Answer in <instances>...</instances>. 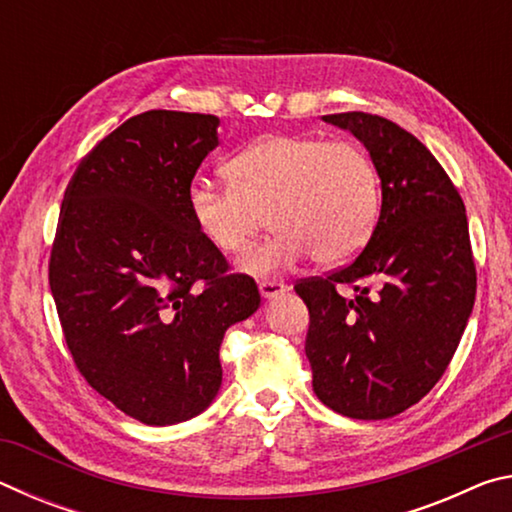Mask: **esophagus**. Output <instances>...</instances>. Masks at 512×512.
<instances>
[{
    "instance_id": "1",
    "label": "esophagus",
    "mask_w": 512,
    "mask_h": 512,
    "mask_svg": "<svg viewBox=\"0 0 512 512\" xmlns=\"http://www.w3.org/2000/svg\"><path fill=\"white\" fill-rule=\"evenodd\" d=\"M287 289H289L287 284L280 282V280H262V282H259V293H262L266 300L282 296V293H287Z\"/></svg>"
}]
</instances>
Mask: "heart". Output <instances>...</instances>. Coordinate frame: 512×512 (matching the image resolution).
<instances>
[{"label":"heart","instance_id":"obj_1","mask_svg":"<svg viewBox=\"0 0 512 512\" xmlns=\"http://www.w3.org/2000/svg\"><path fill=\"white\" fill-rule=\"evenodd\" d=\"M228 185L194 180L187 189L198 235L223 255H237L264 225L273 235L248 250L241 266L277 273L307 257L341 266L357 257L377 228L381 185L361 144L316 135H275L225 164Z\"/></svg>","mask_w":512,"mask_h":512}]
</instances>
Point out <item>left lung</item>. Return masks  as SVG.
I'll list each match as a JSON object with an SVG mask.
<instances>
[{"label":"left lung","instance_id":"left-lung-1","mask_svg":"<svg viewBox=\"0 0 512 512\" xmlns=\"http://www.w3.org/2000/svg\"><path fill=\"white\" fill-rule=\"evenodd\" d=\"M366 146L381 212L366 248L336 271L296 282L309 309L314 393L354 420H386L443 377L476 296L463 198L418 137L370 112L325 115ZM350 288L352 297H341Z\"/></svg>","mask_w":512,"mask_h":512}]
</instances>
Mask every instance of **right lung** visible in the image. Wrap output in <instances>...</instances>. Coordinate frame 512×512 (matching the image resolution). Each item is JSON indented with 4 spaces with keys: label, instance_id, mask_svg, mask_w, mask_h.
Instances as JSON below:
<instances>
[{
    "label": "right lung",
    "instance_id": "add662e5",
    "mask_svg": "<svg viewBox=\"0 0 512 512\" xmlns=\"http://www.w3.org/2000/svg\"><path fill=\"white\" fill-rule=\"evenodd\" d=\"M216 126L176 110L126 119L76 167L51 246L49 287L76 368L153 427L212 404L225 329L262 300L189 216L187 189L219 146Z\"/></svg>",
    "mask_w": 512,
    "mask_h": 512
}]
</instances>
